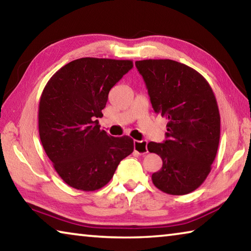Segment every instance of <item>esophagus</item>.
I'll return each mask as SVG.
<instances>
[{
	"instance_id": "34e87169",
	"label": "esophagus",
	"mask_w": 251,
	"mask_h": 251,
	"mask_svg": "<svg viewBox=\"0 0 251 251\" xmlns=\"http://www.w3.org/2000/svg\"><path fill=\"white\" fill-rule=\"evenodd\" d=\"M134 151L138 154H147V142L146 141H134Z\"/></svg>"
}]
</instances>
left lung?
<instances>
[{"mask_svg":"<svg viewBox=\"0 0 251 251\" xmlns=\"http://www.w3.org/2000/svg\"><path fill=\"white\" fill-rule=\"evenodd\" d=\"M135 65L154 112L168 120V139L147 145L163 160L152 184L169 195L192 193L209 175L218 151L220 115L214 92L201 74L179 62L143 59Z\"/></svg>","mask_w":251,"mask_h":251,"instance_id":"left-lung-1","label":"left lung"}]
</instances>
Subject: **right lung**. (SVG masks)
I'll return each mask as SVG.
<instances>
[{"label":"right lung","instance_id":"1","mask_svg":"<svg viewBox=\"0 0 251 251\" xmlns=\"http://www.w3.org/2000/svg\"><path fill=\"white\" fill-rule=\"evenodd\" d=\"M131 67L130 59L78 58L59 69L42 92V146L58 176L75 189H100L134 151L129 136H109L96 120L103 116L110 88Z\"/></svg>","mask_w":251,"mask_h":251}]
</instances>
